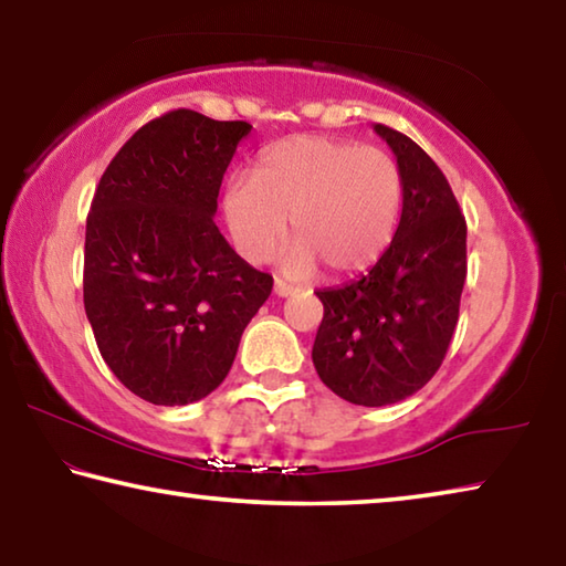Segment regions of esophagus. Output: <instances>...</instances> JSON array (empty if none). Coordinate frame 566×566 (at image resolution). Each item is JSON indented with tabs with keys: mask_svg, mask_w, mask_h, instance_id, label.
<instances>
[{
	"mask_svg": "<svg viewBox=\"0 0 566 566\" xmlns=\"http://www.w3.org/2000/svg\"><path fill=\"white\" fill-rule=\"evenodd\" d=\"M296 290L292 284H286L284 280H280V276H276V282H274V294L276 296H290V294H294Z\"/></svg>",
	"mask_w": 566,
	"mask_h": 566,
	"instance_id": "esophagus-1",
	"label": "esophagus"
}]
</instances>
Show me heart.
Segmentation results:
<instances>
[{
    "label": "heart",
    "instance_id": "b5f03b06",
    "mask_svg": "<svg viewBox=\"0 0 566 566\" xmlns=\"http://www.w3.org/2000/svg\"><path fill=\"white\" fill-rule=\"evenodd\" d=\"M401 207L397 159L379 147L332 137H290L262 149L252 177L224 187V219L249 262H266L292 219L284 264L306 274L317 260L334 274L364 270L385 252Z\"/></svg>",
    "mask_w": 566,
    "mask_h": 566
}]
</instances>
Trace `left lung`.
Masks as SVG:
<instances>
[{
  "mask_svg": "<svg viewBox=\"0 0 566 566\" xmlns=\"http://www.w3.org/2000/svg\"><path fill=\"white\" fill-rule=\"evenodd\" d=\"M375 132L401 171L399 227L367 274L317 292L324 317L312 347L324 385L361 407L395 405L437 375L467 280V222L442 169L407 134Z\"/></svg>",
  "mask_w": 566,
  "mask_h": 566,
  "instance_id": "1",
  "label": "left lung"
}]
</instances>
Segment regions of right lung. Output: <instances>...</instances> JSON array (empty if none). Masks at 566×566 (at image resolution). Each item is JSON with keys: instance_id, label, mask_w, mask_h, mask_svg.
Here are the masks:
<instances>
[{"instance_id": "1", "label": "right lung", "mask_w": 566, "mask_h": 566, "mask_svg": "<svg viewBox=\"0 0 566 566\" xmlns=\"http://www.w3.org/2000/svg\"><path fill=\"white\" fill-rule=\"evenodd\" d=\"M249 132L167 112L132 134L94 191L84 312L114 377L151 405H191L222 385L272 294V274L249 266L212 219Z\"/></svg>"}]
</instances>
